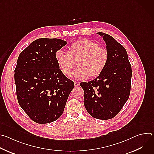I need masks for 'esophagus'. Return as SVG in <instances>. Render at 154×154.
Segmentation results:
<instances>
[{
  "instance_id": "esophagus-1",
  "label": "esophagus",
  "mask_w": 154,
  "mask_h": 154,
  "mask_svg": "<svg viewBox=\"0 0 154 154\" xmlns=\"http://www.w3.org/2000/svg\"><path fill=\"white\" fill-rule=\"evenodd\" d=\"M79 85H80V84H79V82H74V86H79Z\"/></svg>"
}]
</instances>
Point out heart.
<instances>
[{"label":"heart","instance_id":"1","mask_svg":"<svg viewBox=\"0 0 154 154\" xmlns=\"http://www.w3.org/2000/svg\"><path fill=\"white\" fill-rule=\"evenodd\" d=\"M58 67L64 75L69 74L75 67L78 68L70 74V77L79 81L100 75L108 61L107 51L99 44L87 39H79L73 42L69 51L59 50L55 54Z\"/></svg>","mask_w":154,"mask_h":154}]
</instances>
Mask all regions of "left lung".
Here are the masks:
<instances>
[{"mask_svg":"<svg viewBox=\"0 0 154 154\" xmlns=\"http://www.w3.org/2000/svg\"><path fill=\"white\" fill-rule=\"evenodd\" d=\"M97 33L106 45L108 63L96 79L80 85L87 112L94 118L106 120L114 118L128 99L132 72L125 49L112 36Z\"/></svg>","mask_w":154,"mask_h":154,"instance_id":"8db88e82","label":"left lung"}]
</instances>
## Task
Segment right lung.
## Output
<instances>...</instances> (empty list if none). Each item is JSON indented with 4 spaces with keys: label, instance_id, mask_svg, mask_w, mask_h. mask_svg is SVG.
Segmentation results:
<instances>
[{
    "label": "right lung",
    "instance_id": "add662e5",
    "mask_svg": "<svg viewBox=\"0 0 154 154\" xmlns=\"http://www.w3.org/2000/svg\"><path fill=\"white\" fill-rule=\"evenodd\" d=\"M57 38H39L19 55L14 69L16 96L20 107L38 124L58 119L63 114L73 81L60 71L56 52L66 45Z\"/></svg>",
    "mask_w": 154,
    "mask_h": 154
}]
</instances>
